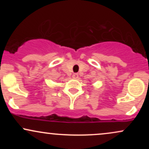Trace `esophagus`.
Instances as JSON below:
<instances>
[{
    "label": "esophagus",
    "mask_w": 149,
    "mask_h": 149,
    "mask_svg": "<svg viewBox=\"0 0 149 149\" xmlns=\"http://www.w3.org/2000/svg\"><path fill=\"white\" fill-rule=\"evenodd\" d=\"M73 78H76H76H78V73H73Z\"/></svg>",
    "instance_id": "1"
}]
</instances>
